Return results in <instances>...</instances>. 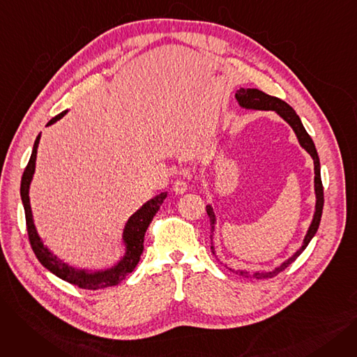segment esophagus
I'll list each match as a JSON object with an SVG mask.
<instances>
[{"mask_svg": "<svg viewBox=\"0 0 357 357\" xmlns=\"http://www.w3.org/2000/svg\"><path fill=\"white\" fill-rule=\"evenodd\" d=\"M174 191L176 194H183L188 191V183H186V181L183 179H176L175 183H174Z\"/></svg>", "mask_w": 357, "mask_h": 357, "instance_id": "esophagus-1", "label": "esophagus"}]
</instances>
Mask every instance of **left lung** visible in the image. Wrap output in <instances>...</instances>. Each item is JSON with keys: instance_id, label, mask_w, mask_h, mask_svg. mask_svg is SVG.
<instances>
[{"instance_id": "left-lung-1", "label": "left lung", "mask_w": 357, "mask_h": 357, "mask_svg": "<svg viewBox=\"0 0 357 357\" xmlns=\"http://www.w3.org/2000/svg\"><path fill=\"white\" fill-rule=\"evenodd\" d=\"M236 100L238 101V104L243 108H252V109H272L276 111L278 114L282 117L295 131V135L299 140V144H301L307 152L311 155L312 160H314V172H315V178H314V186H315V197H317V202H315V213H314V218L311 226L308 229V233L304 238L303 246L299 248V250H296L288 260H285L282 265L275 268L271 272H255V273H249L245 271H237L236 273L240 276H252L256 279H268V278H273L278 273H280L282 271H285L292 261H295V259L301 255L305 248L308 246V243L311 241V238L315 236L318 226H320V221H321V214H323V207H324V191H323V182H321V174H320V159H318V153H317V149L314 146L312 139L310 137V135L307 133V130L304 128L301 119L296 116V112L294 111V108L291 105H288L285 101H282L280 98L268 96L264 91H259L256 88H240L236 92ZM207 214L210 217V222H211V233L214 231L215 227V215L214 211L211 208V205H207ZM213 237V236H211ZM213 253H214V248L211 246ZM231 271V269H230ZM234 272V271H231Z\"/></svg>"}]
</instances>
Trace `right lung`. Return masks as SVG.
<instances>
[{"label":"right lung","instance_id":"1","mask_svg":"<svg viewBox=\"0 0 357 357\" xmlns=\"http://www.w3.org/2000/svg\"><path fill=\"white\" fill-rule=\"evenodd\" d=\"M66 114V111L61 112L56 117H53L47 126L56 123L61 120ZM40 142V135L36 137L34 146H33V152L30 156V160L23 172L22 178V186H20V194H22V201L24 205V213H26V226H27V234H29V241L30 246L36 255V257L39 259L40 264L50 271L53 275L58 278L66 280V282L77 285L82 289H104L108 287H114L119 285L121 280L135 271L137 266L140 256L143 253V243H144V234L149 227V224L152 222L153 217L159 211L160 205L163 199L166 198V192H162L147 201L143 207L136 211L133 215H131L124 227L123 233V240L126 243V255L124 257L119 261V264L107 271L102 272H86V271H78L73 269L72 266H68L63 264L62 260L56 257L40 240L39 234L36 231L34 222H33V214H31V207H30V198H29V188H30V182L34 174V167H36V156H37V146H39Z\"/></svg>","mask_w":357,"mask_h":357}]
</instances>
